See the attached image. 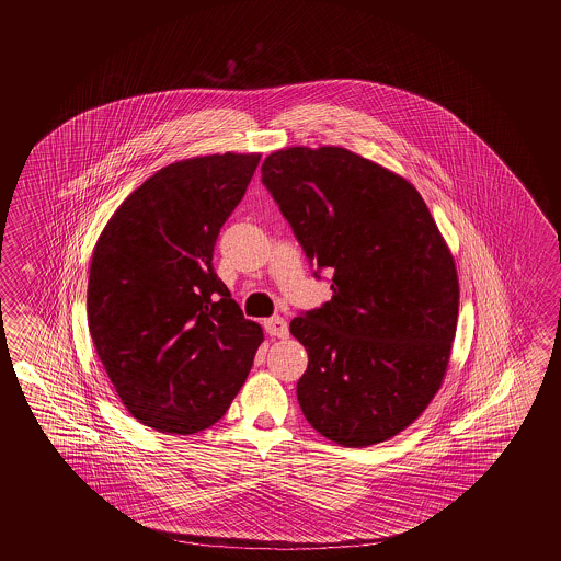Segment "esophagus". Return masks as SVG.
I'll list each match as a JSON object with an SVG mask.
<instances>
[{"instance_id":"obj_1","label":"esophagus","mask_w":561,"mask_h":561,"mask_svg":"<svg viewBox=\"0 0 561 561\" xmlns=\"http://www.w3.org/2000/svg\"><path fill=\"white\" fill-rule=\"evenodd\" d=\"M265 331H267V335L270 337H277V340H286L289 335L288 323H286V319H282V317H272V319H267L265 323Z\"/></svg>"}]
</instances>
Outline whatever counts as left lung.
Returning <instances> with one entry per match:
<instances>
[{"instance_id":"8db88e82","label":"left lung","mask_w":561,"mask_h":561,"mask_svg":"<svg viewBox=\"0 0 561 561\" xmlns=\"http://www.w3.org/2000/svg\"><path fill=\"white\" fill-rule=\"evenodd\" d=\"M261 179L308 261L333 272L331 300L289 323L308 352L302 413L341 446L389 440L424 413L448 368L453 253L417 188L345 148L277 150Z\"/></svg>"}]
</instances>
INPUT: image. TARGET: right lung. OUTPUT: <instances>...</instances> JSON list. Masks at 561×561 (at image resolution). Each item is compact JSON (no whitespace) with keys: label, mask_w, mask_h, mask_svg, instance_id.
<instances>
[{"label":"right lung","mask_w":561,"mask_h":561,"mask_svg":"<svg viewBox=\"0 0 561 561\" xmlns=\"http://www.w3.org/2000/svg\"><path fill=\"white\" fill-rule=\"evenodd\" d=\"M259 160L211 153L158 170L94 247L90 335L121 403L156 432L188 436L216 424L263 343L211 265Z\"/></svg>","instance_id":"right-lung-1"}]
</instances>
